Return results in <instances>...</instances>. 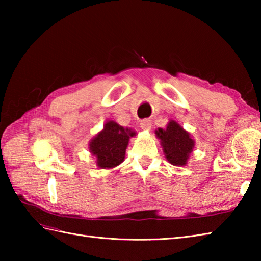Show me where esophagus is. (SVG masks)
Returning a JSON list of instances; mask_svg holds the SVG:
<instances>
[{
  "label": "esophagus",
  "mask_w": 261,
  "mask_h": 261,
  "mask_svg": "<svg viewBox=\"0 0 261 261\" xmlns=\"http://www.w3.org/2000/svg\"><path fill=\"white\" fill-rule=\"evenodd\" d=\"M140 126L142 130H147L149 131L151 129V120L150 119H143L140 122Z\"/></svg>",
  "instance_id": "esophagus-1"
}]
</instances>
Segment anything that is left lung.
<instances>
[{
	"mask_svg": "<svg viewBox=\"0 0 261 261\" xmlns=\"http://www.w3.org/2000/svg\"><path fill=\"white\" fill-rule=\"evenodd\" d=\"M156 135L162 142L168 162L175 166L185 165L194 147V140L190 134L175 121H170L166 129H158Z\"/></svg>",
	"mask_w": 261,
	"mask_h": 261,
	"instance_id": "8db88e82",
	"label": "left lung"
}]
</instances>
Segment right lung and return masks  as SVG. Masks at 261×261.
I'll use <instances>...</instances> for the list:
<instances>
[{
	"mask_svg": "<svg viewBox=\"0 0 261 261\" xmlns=\"http://www.w3.org/2000/svg\"><path fill=\"white\" fill-rule=\"evenodd\" d=\"M130 136L134 134L127 132V129L113 121L108 122L90 143V150L97 158L98 167L112 168L123 162Z\"/></svg>",
	"mask_w": 261,
	"mask_h": 261,
	"instance_id": "obj_1",
	"label": "right lung"
}]
</instances>
